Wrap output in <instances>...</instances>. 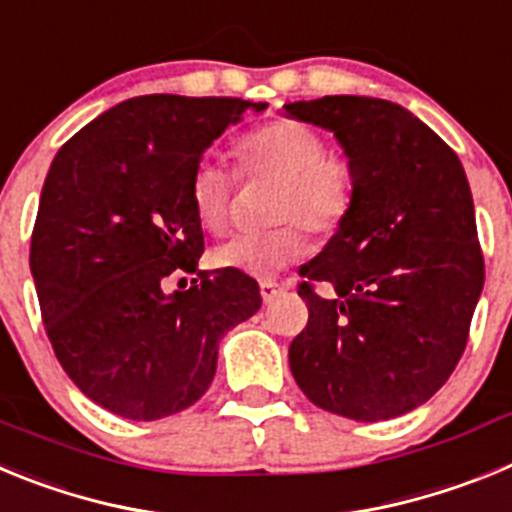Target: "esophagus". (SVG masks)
Instances as JSON below:
<instances>
[{"label":"esophagus","instance_id":"1","mask_svg":"<svg viewBox=\"0 0 512 512\" xmlns=\"http://www.w3.org/2000/svg\"><path fill=\"white\" fill-rule=\"evenodd\" d=\"M259 289H261V300H264L266 305L277 300L279 295H284V284H277V282H261Z\"/></svg>","mask_w":512,"mask_h":512}]
</instances>
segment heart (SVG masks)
<instances>
[{
  "label": "heart",
  "mask_w": 512,
  "mask_h": 512,
  "mask_svg": "<svg viewBox=\"0 0 512 512\" xmlns=\"http://www.w3.org/2000/svg\"><path fill=\"white\" fill-rule=\"evenodd\" d=\"M323 135L297 120H271L243 135L235 158L243 174L277 179L271 220L277 228L230 235L212 248L217 269L241 271L253 279L277 277L307 251L310 233L328 235L343 223L354 202V166L336 151H323ZM233 174L215 158H202L189 179L194 217L210 233L228 223Z\"/></svg>",
  "instance_id": "b5f03b06"
}]
</instances>
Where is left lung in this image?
I'll use <instances>...</instances> for the list:
<instances>
[{
	"label": "left lung",
	"mask_w": 512,
	"mask_h": 512,
	"mask_svg": "<svg viewBox=\"0 0 512 512\" xmlns=\"http://www.w3.org/2000/svg\"><path fill=\"white\" fill-rule=\"evenodd\" d=\"M330 130L354 166V202L323 251L300 266L310 318L289 346L307 400L374 423L420 408L451 377L485 284L472 189L459 156L387 99L284 104ZM325 281L333 298L311 292Z\"/></svg>",
	"instance_id": "left-lung-1"
}]
</instances>
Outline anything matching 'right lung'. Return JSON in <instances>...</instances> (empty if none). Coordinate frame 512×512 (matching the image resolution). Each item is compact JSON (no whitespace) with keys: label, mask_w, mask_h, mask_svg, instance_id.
Wrapping results in <instances>:
<instances>
[{"label":"right lung","mask_w":512,"mask_h":512,"mask_svg":"<svg viewBox=\"0 0 512 512\" xmlns=\"http://www.w3.org/2000/svg\"><path fill=\"white\" fill-rule=\"evenodd\" d=\"M266 102L148 94L115 104L53 158L30 243L45 333L89 400L128 420L189 408L210 387L217 348L261 307L241 271L197 269L202 225L189 179L202 153ZM176 270L201 274L187 293Z\"/></svg>","instance_id":"add662e5"}]
</instances>
